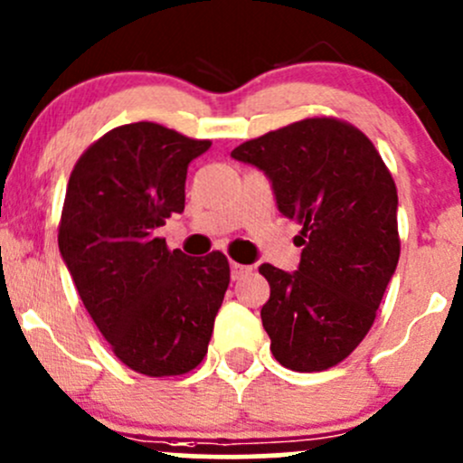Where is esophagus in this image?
Returning <instances> with one entry per match:
<instances>
[{
  "mask_svg": "<svg viewBox=\"0 0 463 463\" xmlns=\"http://www.w3.org/2000/svg\"><path fill=\"white\" fill-rule=\"evenodd\" d=\"M251 271V267H245V264L241 262H232V279H241L242 275H247Z\"/></svg>",
  "mask_w": 463,
  "mask_h": 463,
  "instance_id": "esophagus-1",
  "label": "esophagus"
}]
</instances>
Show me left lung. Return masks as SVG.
<instances>
[{
    "mask_svg": "<svg viewBox=\"0 0 463 463\" xmlns=\"http://www.w3.org/2000/svg\"><path fill=\"white\" fill-rule=\"evenodd\" d=\"M273 184L279 212L301 227L295 273L262 264L260 310L279 365L324 372L370 332L400 258L398 192L381 153L354 124L304 118L232 150Z\"/></svg>",
    "mask_w": 463,
    "mask_h": 463,
    "instance_id": "1",
    "label": "left lung"
}]
</instances>
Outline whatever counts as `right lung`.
Here are the masks:
<instances>
[{
  "mask_svg": "<svg viewBox=\"0 0 463 463\" xmlns=\"http://www.w3.org/2000/svg\"><path fill=\"white\" fill-rule=\"evenodd\" d=\"M210 146L162 124H122L78 157L67 184L61 256L113 354L150 378L203 361L230 287L225 253L192 258L155 236L184 212L188 164Z\"/></svg>",
  "mask_w": 463,
  "mask_h": 463,
  "instance_id": "add662e5",
  "label": "right lung"
}]
</instances>
